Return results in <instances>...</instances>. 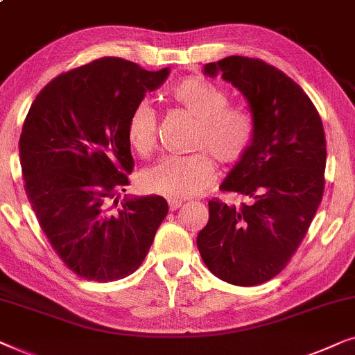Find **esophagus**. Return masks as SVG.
<instances>
[{
  "instance_id": "esophagus-1",
  "label": "esophagus",
  "mask_w": 355,
  "mask_h": 355,
  "mask_svg": "<svg viewBox=\"0 0 355 355\" xmlns=\"http://www.w3.org/2000/svg\"><path fill=\"white\" fill-rule=\"evenodd\" d=\"M182 200H174V198H169L168 200V205H169V210L171 211H174V210H178V208H181L182 207Z\"/></svg>"
}]
</instances>
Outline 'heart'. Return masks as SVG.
<instances>
[{"mask_svg": "<svg viewBox=\"0 0 355 355\" xmlns=\"http://www.w3.org/2000/svg\"><path fill=\"white\" fill-rule=\"evenodd\" d=\"M169 98L197 121L193 148L207 150L220 164L239 163L255 137V119L250 111L230 106L227 94L203 76H191L169 89ZM128 139L135 152L148 155L157 142V113L148 101L130 111ZM207 153V154H208ZM206 152L187 157H164L145 169L140 184L147 192L174 200L197 196L215 178V164Z\"/></svg>", "mask_w": 355, "mask_h": 355, "instance_id": "heart-1", "label": "heart"}]
</instances>
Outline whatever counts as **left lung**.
Listing matches in <instances>:
<instances>
[{"label":"left lung","instance_id":"obj_1","mask_svg":"<svg viewBox=\"0 0 355 355\" xmlns=\"http://www.w3.org/2000/svg\"><path fill=\"white\" fill-rule=\"evenodd\" d=\"M203 72L221 74L249 103L254 144L221 191L249 198L241 207L208 202L197 247L208 270L234 286H257L289 263L318 210L324 189L327 140L317 108L300 85L265 61L227 56Z\"/></svg>","mask_w":355,"mask_h":355}]
</instances>
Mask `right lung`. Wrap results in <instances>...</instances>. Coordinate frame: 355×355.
Wrapping results in <instances>:
<instances>
[{
  "mask_svg": "<svg viewBox=\"0 0 355 355\" xmlns=\"http://www.w3.org/2000/svg\"><path fill=\"white\" fill-rule=\"evenodd\" d=\"M100 58L53 79L28 110L19 153L32 210L58 257L80 278L123 279L142 265L168 213L159 196L124 197L134 159L130 111L166 80Z\"/></svg>",
  "mask_w": 355,
  "mask_h": 355,
  "instance_id": "right-lung-1",
  "label": "right lung"
}]
</instances>
